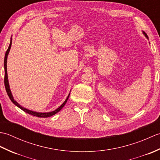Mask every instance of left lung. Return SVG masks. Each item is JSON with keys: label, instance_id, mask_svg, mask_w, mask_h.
I'll return each mask as SVG.
<instances>
[{"label": "left lung", "instance_id": "left-lung-1", "mask_svg": "<svg viewBox=\"0 0 160 160\" xmlns=\"http://www.w3.org/2000/svg\"><path fill=\"white\" fill-rule=\"evenodd\" d=\"M144 33V34H145V36H146V37H147V38H148V36H147V34H146V33Z\"/></svg>", "mask_w": 160, "mask_h": 160}]
</instances>
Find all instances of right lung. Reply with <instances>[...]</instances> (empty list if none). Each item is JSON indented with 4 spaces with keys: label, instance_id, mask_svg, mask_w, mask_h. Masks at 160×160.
<instances>
[{
    "label": "right lung",
    "instance_id": "add662e5",
    "mask_svg": "<svg viewBox=\"0 0 160 160\" xmlns=\"http://www.w3.org/2000/svg\"><path fill=\"white\" fill-rule=\"evenodd\" d=\"M11 46H12V40H11V42H10L9 46L8 47V50L6 51L5 56V60H4V67H5L4 82H5V89H6V91H7V93H8V96L9 98V99L11 100V101L12 102L13 104H14L15 105H16V106L18 107H19L20 109H22L23 111H25V112H26V113H29L30 115H33V116H36V117H38V118H48V117H50V116H52V115H55L56 113H58V112H59L61 109H62V107L64 106V105H65L67 101L68 100V98H69V96H68L66 100L64 102V103L62 105H61V106L59 108H58L57 109H56L55 111H53L49 112V113H38V112H34V111L28 110V109H27V108H25L24 107L20 106V105L18 102H17L16 100H14V99H13V98L12 95V93H11V91H10V89H9V82H8V73H7V60H8V53L9 52L10 48H11Z\"/></svg>",
    "mask_w": 160,
    "mask_h": 160
}]
</instances>
